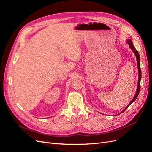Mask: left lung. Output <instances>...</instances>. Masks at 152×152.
<instances>
[{"label": "left lung", "instance_id": "obj_1", "mask_svg": "<svg viewBox=\"0 0 152 152\" xmlns=\"http://www.w3.org/2000/svg\"><path fill=\"white\" fill-rule=\"evenodd\" d=\"M127 42L129 44V47L131 48V50H133V52L134 53L135 55H136V61H137V69H138V73H139V77H138V82H137V90H136V94L134 96V97L133 98V99H132L131 102L129 103V104H128L127 107L124 109L123 111L121 112H124L125 110L128 108L129 106L132 102H134V101L136 99L137 96H138L139 94V93H140V81H141V68H140V54L138 53V52H137V50L135 49L134 45H133V43L132 42L131 40H127Z\"/></svg>", "mask_w": 152, "mask_h": 152}]
</instances>
